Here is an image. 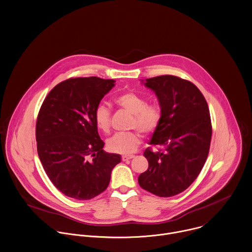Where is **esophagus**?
<instances>
[{"label":"esophagus","instance_id":"34e87169","mask_svg":"<svg viewBox=\"0 0 252 252\" xmlns=\"http://www.w3.org/2000/svg\"><path fill=\"white\" fill-rule=\"evenodd\" d=\"M134 158H135L134 156H123L122 157V160L123 161H128V160H130V159H132Z\"/></svg>","mask_w":252,"mask_h":252}]
</instances>
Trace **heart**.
Masks as SVG:
<instances>
[{"mask_svg":"<svg viewBox=\"0 0 252 252\" xmlns=\"http://www.w3.org/2000/svg\"><path fill=\"white\" fill-rule=\"evenodd\" d=\"M117 105L133 114L131 122L132 129H138L145 135H150L158 127L161 112L159 108L153 104H147V101L141 95L127 92L121 94L115 98ZM94 121L98 130L107 133L111 125V112L109 108L99 103L94 110ZM141 144V136L138 132L117 133L106 142L107 150L114 154L130 155L136 151Z\"/></svg>","mask_w":252,"mask_h":252,"instance_id":"b5f03b06","label":"heart"}]
</instances>
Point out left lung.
Returning <instances> with one entry per match:
<instances>
[{"label": "left lung", "mask_w": 252, "mask_h": 252, "mask_svg": "<svg viewBox=\"0 0 252 252\" xmlns=\"http://www.w3.org/2000/svg\"><path fill=\"white\" fill-rule=\"evenodd\" d=\"M159 101L161 119L144 156L149 168L138 182L158 196H173L187 189L203 167L210 148L212 127L207 102L198 88L173 75L146 79Z\"/></svg>", "instance_id": "8db88e82"}]
</instances>
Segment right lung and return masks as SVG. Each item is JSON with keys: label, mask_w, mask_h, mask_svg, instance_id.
Segmentation results:
<instances>
[{"label": "right lung", "mask_w": 252, "mask_h": 252, "mask_svg": "<svg viewBox=\"0 0 252 252\" xmlns=\"http://www.w3.org/2000/svg\"><path fill=\"white\" fill-rule=\"evenodd\" d=\"M112 79L69 78L46 96L36 123L39 158L55 187L66 196L91 199L110 181L120 155L105 153L94 110L113 87Z\"/></svg>", "instance_id": "right-lung-1"}]
</instances>
